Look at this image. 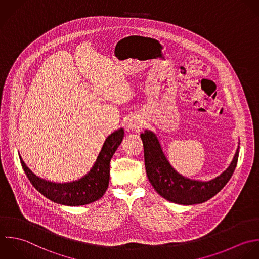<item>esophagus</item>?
<instances>
[{"label": "esophagus", "mask_w": 259, "mask_h": 259, "mask_svg": "<svg viewBox=\"0 0 259 259\" xmlns=\"http://www.w3.org/2000/svg\"><path fill=\"white\" fill-rule=\"evenodd\" d=\"M128 128L131 131L139 132L142 129V121H140L139 119H132L128 123Z\"/></svg>", "instance_id": "esophagus-1"}]
</instances>
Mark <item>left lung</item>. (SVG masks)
<instances>
[{"label":"left lung","instance_id":"1","mask_svg":"<svg viewBox=\"0 0 259 259\" xmlns=\"http://www.w3.org/2000/svg\"><path fill=\"white\" fill-rule=\"evenodd\" d=\"M140 137L144 147L145 169L150 184L162 198L176 204L194 205L210 200L229 182L237 165L239 147L229 167L216 179L210 182L189 180L171 167L153 132L145 130Z\"/></svg>","mask_w":259,"mask_h":259}]
</instances>
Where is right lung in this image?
I'll use <instances>...</instances> for the list:
<instances>
[{"label": "right lung", "instance_id": "right-lung-1", "mask_svg": "<svg viewBox=\"0 0 259 259\" xmlns=\"http://www.w3.org/2000/svg\"><path fill=\"white\" fill-rule=\"evenodd\" d=\"M124 137L123 128L115 131L106 139L102 150L90 172L82 179L55 184L36 177L21 160L22 167L33 187L54 203L65 206H82L101 199L108 189L110 181V161Z\"/></svg>", "mask_w": 259, "mask_h": 259}]
</instances>
